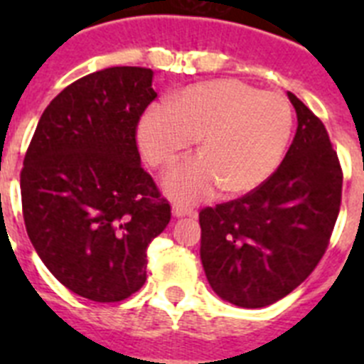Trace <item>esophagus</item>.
Segmentation results:
<instances>
[{"label":"esophagus","instance_id":"obj_1","mask_svg":"<svg viewBox=\"0 0 364 364\" xmlns=\"http://www.w3.org/2000/svg\"><path fill=\"white\" fill-rule=\"evenodd\" d=\"M173 215L175 217H191V215H195V210L186 204H175L173 205Z\"/></svg>","mask_w":364,"mask_h":364}]
</instances>
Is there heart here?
Segmentation results:
<instances>
[{"label":"heart","instance_id":"obj_1","mask_svg":"<svg viewBox=\"0 0 364 364\" xmlns=\"http://www.w3.org/2000/svg\"><path fill=\"white\" fill-rule=\"evenodd\" d=\"M294 127L290 102L240 80H215L171 96L140 120L138 142L147 162H175L198 138L200 154L171 167L164 178L176 200L208 198L218 188L231 195L260 186L281 162Z\"/></svg>","mask_w":364,"mask_h":364}]
</instances>
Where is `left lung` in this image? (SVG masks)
<instances>
[{"mask_svg":"<svg viewBox=\"0 0 364 364\" xmlns=\"http://www.w3.org/2000/svg\"><path fill=\"white\" fill-rule=\"evenodd\" d=\"M297 133L284 160L244 197L204 208L200 259L218 297L262 308L294 291L326 252L343 169L323 122L295 95Z\"/></svg>","mask_w":364,"mask_h":364,"instance_id":"obj_1","label":"left lung"}]
</instances>
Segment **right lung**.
Segmentation results:
<instances>
[{"label": "right lung", "mask_w": 364, "mask_h": 364, "mask_svg": "<svg viewBox=\"0 0 364 364\" xmlns=\"http://www.w3.org/2000/svg\"><path fill=\"white\" fill-rule=\"evenodd\" d=\"M153 70L109 67L47 105L19 175L32 246L58 281L95 302L131 297L171 205L140 166L138 122L156 98Z\"/></svg>", "instance_id": "obj_1"}]
</instances>
